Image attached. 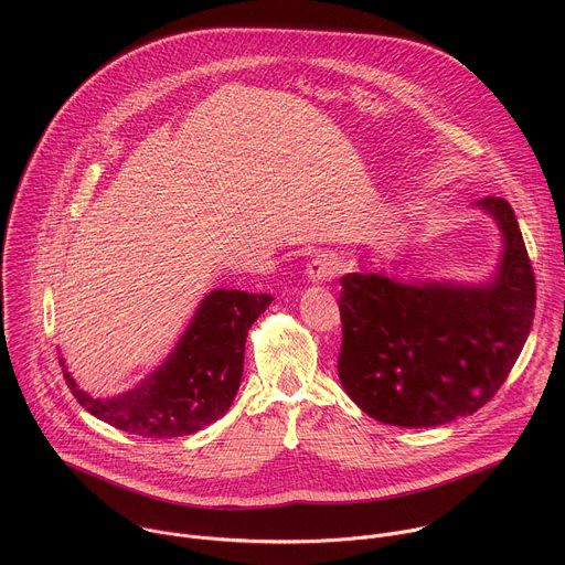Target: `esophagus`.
<instances>
[{"mask_svg": "<svg viewBox=\"0 0 565 565\" xmlns=\"http://www.w3.org/2000/svg\"><path fill=\"white\" fill-rule=\"evenodd\" d=\"M338 268H340V262L333 253H319L310 259L306 275L312 284H324L338 275Z\"/></svg>", "mask_w": 565, "mask_h": 565, "instance_id": "obj_1", "label": "esophagus"}]
</instances>
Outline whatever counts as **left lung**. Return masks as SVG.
Instances as JSON below:
<instances>
[{"instance_id": "obj_1", "label": "left lung", "mask_w": 565, "mask_h": 565, "mask_svg": "<svg viewBox=\"0 0 565 565\" xmlns=\"http://www.w3.org/2000/svg\"><path fill=\"white\" fill-rule=\"evenodd\" d=\"M499 225L497 275L478 286L405 284L382 273L340 279L344 391L371 418L395 427H438L494 397L530 335L536 286L514 210L476 201Z\"/></svg>"}]
</instances>
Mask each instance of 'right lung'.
<instances>
[{
	"mask_svg": "<svg viewBox=\"0 0 565 565\" xmlns=\"http://www.w3.org/2000/svg\"><path fill=\"white\" fill-rule=\"evenodd\" d=\"M270 295L212 290L199 303L174 351L134 388L92 397L64 369V380L92 416L142 438H179L218 420L232 405L244 375L246 338Z\"/></svg>",
	"mask_w": 565,
	"mask_h": 565,
	"instance_id": "add662e5",
	"label": "right lung"
}]
</instances>
